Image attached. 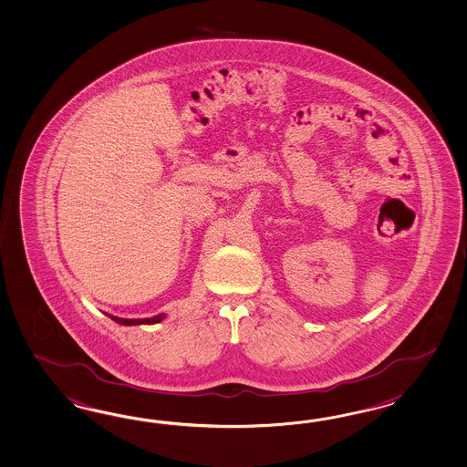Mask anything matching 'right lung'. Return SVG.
<instances>
[{
    "label": "right lung",
    "instance_id": "add662e5",
    "mask_svg": "<svg viewBox=\"0 0 467 467\" xmlns=\"http://www.w3.org/2000/svg\"><path fill=\"white\" fill-rule=\"evenodd\" d=\"M109 318L111 320H115L117 323H121V325H142V323H145V325H150V323H159L161 320H164V315L161 313V315H156V317H152V318H119V317H111L109 315Z\"/></svg>",
    "mask_w": 467,
    "mask_h": 467
}]
</instances>
